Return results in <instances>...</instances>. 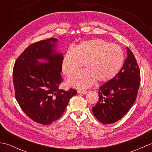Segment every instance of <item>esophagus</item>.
I'll return each instance as SVG.
<instances>
[{
    "label": "esophagus",
    "instance_id": "34e87169",
    "mask_svg": "<svg viewBox=\"0 0 152 152\" xmlns=\"http://www.w3.org/2000/svg\"><path fill=\"white\" fill-rule=\"evenodd\" d=\"M78 93H80V94L85 95V94H86L87 93H88V91H86V90H78Z\"/></svg>",
    "mask_w": 152,
    "mask_h": 152
}]
</instances>
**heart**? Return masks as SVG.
Wrapping results in <instances>:
<instances>
[{"mask_svg": "<svg viewBox=\"0 0 152 152\" xmlns=\"http://www.w3.org/2000/svg\"><path fill=\"white\" fill-rule=\"evenodd\" d=\"M124 61V53L118 45L101 38L84 40L69 49L63 57L61 68L64 75L72 76L84 63L85 69L68 80L71 87L86 89L96 80L106 82L118 74Z\"/></svg>", "mask_w": 152, "mask_h": 152, "instance_id": "1", "label": "heart"}]
</instances>
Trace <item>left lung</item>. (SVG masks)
I'll return each mask as SVG.
<instances>
[{
    "instance_id": "obj_1",
    "label": "left lung",
    "mask_w": 152,
    "mask_h": 152,
    "mask_svg": "<svg viewBox=\"0 0 152 152\" xmlns=\"http://www.w3.org/2000/svg\"><path fill=\"white\" fill-rule=\"evenodd\" d=\"M127 57L119 73L99 88V101L93 114L104 124L115 123L127 113L136 100L140 72L133 52L127 48Z\"/></svg>"
}]
</instances>
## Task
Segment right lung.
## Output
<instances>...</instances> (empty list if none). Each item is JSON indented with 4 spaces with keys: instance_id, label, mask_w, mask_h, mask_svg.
<instances>
[{
    "instance_id": "right-lung-1",
    "label": "right lung",
    "mask_w": 152,
    "mask_h": 152,
    "mask_svg": "<svg viewBox=\"0 0 152 152\" xmlns=\"http://www.w3.org/2000/svg\"><path fill=\"white\" fill-rule=\"evenodd\" d=\"M58 44L59 38H50L30 45L13 69L16 100L25 114L42 125L59 119L77 93L73 89L65 91L59 88L63 55L58 51Z\"/></svg>"
}]
</instances>
